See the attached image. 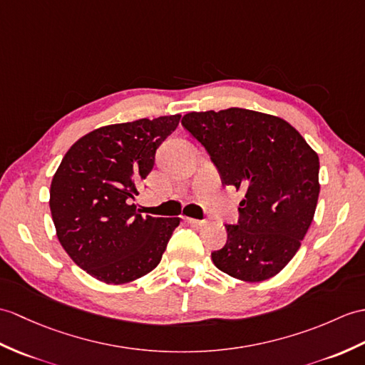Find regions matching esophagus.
<instances>
[{"mask_svg":"<svg viewBox=\"0 0 365 365\" xmlns=\"http://www.w3.org/2000/svg\"><path fill=\"white\" fill-rule=\"evenodd\" d=\"M185 222L190 225H194V227H202L207 224L205 219H192V217H185Z\"/></svg>","mask_w":365,"mask_h":365,"instance_id":"obj_1","label":"esophagus"}]
</instances>
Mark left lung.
I'll list each match as a JSON object with an SVG mask.
<instances>
[{"label": "left lung", "mask_w": 365, "mask_h": 365, "mask_svg": "<svg viewBox=\"0 0 365 365\" xmlns=\"http://www.w3.org/2000/svg\"><path fill=\"white\" fill-rule=\"evenodd\" d=\"M183 129L208 152L222 185L244 188L238 222L211 253L215 266L244 282L277 275L300 249L319 199V157L278 116L232 107L191 112Z\"/></svg>", "instance_id": "8db88e82"}]
</instances>
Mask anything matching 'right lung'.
Here are the masks:
<instances>
[{"instance_id":"right-lung-1","label":"right lung","mask_w":365,"mask_h":365,"mask_svg":"<svg viewBox=\"0 0 365 365\" xmlns=\"http://www.w3.org/2000/svg\"><path fill=\"white\" fill-rule=\"evenodd\" d=\"M179 121L171 115L99 127L73 144L53 177L57 238L101 282L121 284L154 270L180 224L179 217L143 216L132 202Z\"/></svg>"}]
</instances>
